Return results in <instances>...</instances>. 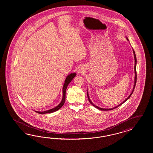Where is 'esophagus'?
<instances>
[{
	"label": "esophagus",
	"mask_w": 153,
	"mask_h": 153,
	"mask_svg": "<svg viewBox=\"0 0 153 153\" xmlns=\"http://www.w3.org/2000/svg\"><path fill=\"white\" fill-rule=\"evenodd\" d=\"M78 71H79V73H82L83 71H84V69H83V68L82 67H79Z\"/></svg>",
	"instance_id": "1"
}]
</instances>
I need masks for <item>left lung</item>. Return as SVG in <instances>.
<instances>
[{"label":"left lung","instance_id":"1","mask_svg":"<svg viewBox=\"0 0 153 153\" xmlns=\"http://www.w3.org/2000/svg\"><path fill=\"white\" fill-rule=\"evenodd\" d=\"M127 39L128 40V39L127 38ZM133 51H134V72H135V79H134V88H133V90H132V93H131V94H130V95H129V97H127L126 99L124 101V102H122L121 104H120L119 105H118V106H117V107H114V108H111V109H104V108H100V107H97V106H96L95 105H94V104H93V102H91V101L90 100V97H88V91H87V95H88V101L89 102L91 103V104H92L94 107H95L96 108H97L98 109H100V110H102V111H110V110H112V109H115L116 108H117V107H120V105H122L123 102H125L126 101H127V99H128L129 98H130V97L131 96V95L132 94V93L134 92V88H135V86H136V80H137V74H136V54H135V53H134V51L133 50Z\"/></svg>","mask_w":153,"mask_h":153}]
</instances>
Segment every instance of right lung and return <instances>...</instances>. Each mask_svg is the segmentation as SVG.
Returning a JSON list of instances; mask_svg holds the SVG:
<instances>
[{"instance_id":"right-lung-1","label":"right lung","mask_w":153,"mask_h":153,"mask_svg":"<svg viewBox=\"0 0 153 153\" xmlns=\"http://www.w3.org/2000/svg\"><path fill=\"white\" fill-rule=\"evenodd\" d=\"M76 73H72L71 74H69L67 78L65 80V83H64V85H63V97H62V102H60V104L56 106V107L51 109L50 110H48V111H36L37 113H39V114H46V113H53V112H54V111H56L58 110H59L60 109L61 107H62L63 105V104H65V91H66V89L67 88V86L68 85V84L71 82V81L74 78V77L76 76Z\"/></svg>"}]
</instances>
